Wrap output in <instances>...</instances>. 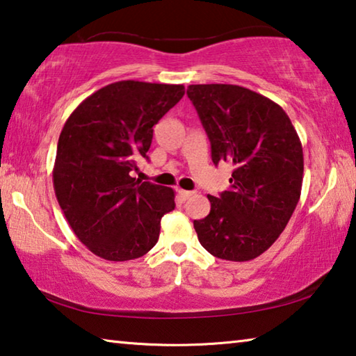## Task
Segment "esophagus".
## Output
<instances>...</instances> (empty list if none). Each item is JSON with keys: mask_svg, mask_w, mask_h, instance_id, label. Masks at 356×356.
Returning a JSON list of instances; mask_svg holds the SVG:
<instances>
[{"mask_svg": "<svg viewBox=\"0 0 356 356\" xmlns=\"http://www.w3.org/2000/svg\"><path fill=\"white\" fill-rule=\"evenodd\" d=\"M177 193H179L180 200H182V201H186L188 197L193 196V191H188V190H177Z\"/></svg>", "mask_w": 356, "mask_h": 356, "instance_id": "34e87169", "label": "esophagus"}]
</instances>
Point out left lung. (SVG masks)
<instances>
[{"mask_svg": "<svg viewBox=\"0 0 356 356\" xmlns=\"http://www.w3.org/2000/svg\"><path fill=\"white\" fill-rule=\"evenodd\" d=\"M212 146V160L232 163L231 186L207 196L210 213L195 220L210 254L245 262L261 256L284 231L303 184V147L282 108L237 84H191Z\"/></svg>", "mask_w": 356, "mask_h": 356, "instance_id": "1", "label": "left lung"}]
</instances>
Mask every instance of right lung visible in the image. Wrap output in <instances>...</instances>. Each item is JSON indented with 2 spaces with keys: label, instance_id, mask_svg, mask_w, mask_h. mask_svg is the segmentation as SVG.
Segmentation results:
<instances>
[{
  "label": "right lung",
  "instance_id": "add662e5",
  "mask_svg": "<svg viewBox=\"0 0 356 356\" xmlns=\"http://www.w3.org/2000/svg\"><path fill=\"white\" fill-rule=\"evenodd\" d=\"M182 84L125 80L84 99L58 140L53 186L78 240L106 261L146 254L160 220L176 207L174 190L131 177L147 159L154 125L184 97Z\"/></svg>",
  "mask_w": 356,
  "mask_h": 356
}]
</instances>
